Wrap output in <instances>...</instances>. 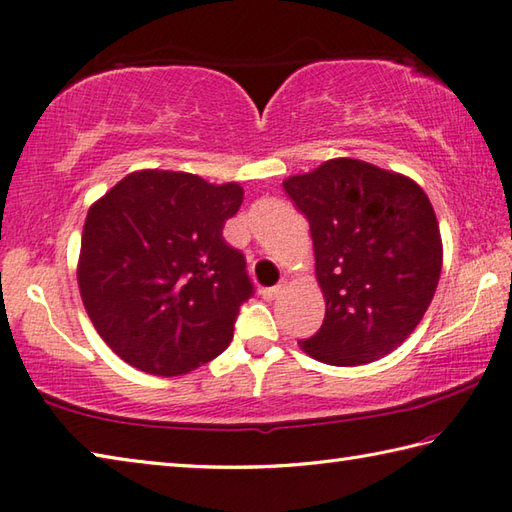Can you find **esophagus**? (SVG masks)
<instances>
[{"label":"esophagus","instance_id":"esophagus-1","mask_svg":"<svg viewBox=\"0 0 512 512\" xmlns=\"http://www.w3.org/2000/svg\"><path fill=\"white\" fill-rule=\"evenodd\" d=\"M282 290H284V284H277V286H270V288H262V297H264V299H275V297L282 295Z\"/></svg>","mask_w":512,"mask_h":512}]
</instances>
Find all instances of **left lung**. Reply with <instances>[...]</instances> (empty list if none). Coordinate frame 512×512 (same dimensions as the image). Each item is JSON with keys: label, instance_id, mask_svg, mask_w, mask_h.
I'll use <instances>...</instances> for the list:
<instances>
[{"label": "left lung", "instance_id": "8db88e82", "mask_svg": "<svg viewBox=\"0 0 512 512\" xmlns=\"http://www.w3.org/2000/svg\"><path fill=\"white\" fill-rule=\"evenodd\" d=\"M284 188L310 224L324 324L299 342L317 362L362 366L402 346L433 302L442 235L413 179L337 157Z\"/></svg>", "mask_w": 512, "mask_h": 512}]
</instances>
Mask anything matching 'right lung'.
<instances>
[{"mask_svg": "<svg viewBox=\"0 0 512 512\" xmlns=\"http://www.w3.org/2000/svg\"><path fill=\"white\" fill-rule=\"evenodd\" d=\"M237 182L146 168L88 208L77 284L99 337L150 375H184L222 355L253 284L224 224Z\"/></svg>", "mask_w": 512, "mask_h": 512, "instance_id": "add662e5", "label": "right lung"}]
</instances>
